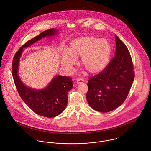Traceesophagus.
I'll list each match as a JSON object with an SVG mask.
<instances>
[{"mask_svg":"<svg viewBox=\"0 0 151 151\" xmlns=\"http://www.w3.org/2000/svg\"><path fill=\"white\" fill-rule=\"evenodd\" d=\"M76 82L78 84H80V83H82L83 82H84V80L82 78H78L76 79Z\"/></svg>","mask_w":151,"mask_h":151,"instance_id":"obj_1","label":"esophagus"}]
</instances>
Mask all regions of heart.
I'll list each match as a JSON object with an SVG mask.
<instances>
[{"label":"heart","instance_id":"heart-1","mask_svg":"<svg viewBox=\"0 0 151 151\" xmlns=\"http://www.w3.org/2000/svg\"><path fill=\"white\" fill-rule=\"evenodd\" d=\"M111 54V47L106 39L85 36L73 40L62 54L63 66L71 70L81 57V64L91 74L99 73L107 65Z\"/></svg>","mask_w":151,"mask_h":151}]
</instances>
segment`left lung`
Returning a JSON list of instances; mask_svg holds the SVG:
<instances>
[{"label": "left lung", "instance_id": "obj_1", "mask_svg": "<svg viewBox=\"0 0 151 151\" xmlns=\"http://www.w3.org/2000/svg\"><path fill=\"white\" fill-rule=\"evenodd\" d=\"M115 39V56L103 70L90 77L88 83V102L92 109L102 113L114 110L123 103L135 77L128 48L116 35Z\"/></svg>", "mask_w": 151, "mask_h": 151}]
</instances>
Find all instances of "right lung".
<instances>
[{
    "instance_id": "obj_1",
    "label": "right lung",
    "mask_w": 151,
    "mask_h": 151,
    "mask_svg": "<svg viewBox=\"0 0 151 151\" xmlns=\"http://www.w3.org/2000/svg\"><path fill=\"white\" fill-rule=\"evenodd\" d=\"M57 32V30L51 29L29 40L16 52L12 65L14 82L22 100L35 113L48 118L57 116L65 110L68 103V92L73 87L72 78L57 76L44 89L34 90L26 87L22 82L18 75V65L24 48L28 47L42 37L51 36Z\"/></svg>"
}]
</instances>
